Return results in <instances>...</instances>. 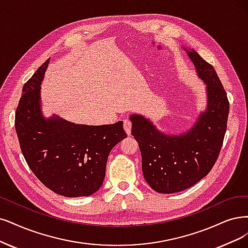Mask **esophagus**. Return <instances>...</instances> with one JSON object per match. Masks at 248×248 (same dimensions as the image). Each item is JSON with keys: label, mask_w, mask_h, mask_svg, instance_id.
<instances>
[{"label": "esophagus", "mask_w": 248, "mask_h": 248, "mask_svg": "<svg viewBox=\"0 0 248 248\" xmlns=\"http://www.w3.org/2000/svg\"><path fill=\"white\" fill-rule=\"evenodd\" d=\"M124 129L127 135H131L132 131V122L130 119H124Z\"/></svg>", "instance_id": "34e87169"}]
</instances>
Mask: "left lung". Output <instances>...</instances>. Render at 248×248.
<instances>
[{
    "label": "left lung",
    "instance_id": "left-lung-1",
    "mask_svg": "<svg viewBox=\"0 0 248 248\" xmlns=\"http://www.w3.org/2000/svg\"><path fill=\"white\" fill-rule=\"evenodd\" d=\"M206 85L207 106L188 131L160 132L148 118L132 114V135L138 142L143 175L159 193H176L195 185L215 166L227 130L229 101L215 68L194 50L184 48Z\"/></svg>",
    "mask_w": 248,
    "mask_h": 248
}]
</instances>
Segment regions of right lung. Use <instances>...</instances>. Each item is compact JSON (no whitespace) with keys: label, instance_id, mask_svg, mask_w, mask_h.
<instances>
[{"label":"right lung","instance_id":"add662e5","mask_svg":"<svg viewBox=\"0 0 248 248\" xmlns=\"http://www.w3.org/2000/svg\"><path fill=\"white\" fill-rule=\"evenodd\" d=\"M50 59L26 81L15 113V130L30 169L43 184L66 197L90 196L102 186L108 155L126 138L124 123L76 124L45 118L41 84Z\"/></svg>","mask_w":248,"mask_h":248}]
</instances>
